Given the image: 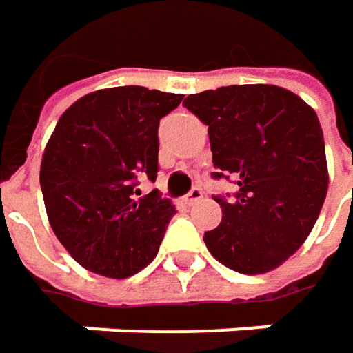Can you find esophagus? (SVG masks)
Instances as JSON below:
<instances>
[{
  "label": "esophagus",
  "mask_w": 353,
  "mask_h": 353,
  "mask_svg": "<svg viewBox=\"0 0 353 353\" xmlns=\"http://www.w3.org/2000/svg\"><path fill=\"white\" fill-rule=\"evenodd\" d=\"M203 199V189L201 187H192V189L187 192V196H185V203L187 205H194V203H199Z\"/></svg>",
  "instance_id": "obj_1"
}]
</instances>
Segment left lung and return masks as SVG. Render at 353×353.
<instances>
[{"label": "left lung", "mask_w": 353, "mask_h": 353, "mask_svg": "<svg viewBox=\"0 0 353 353\" xmlns=\"http://www.w3.org/2000/svg\"><path fill=\"white\" fill-rule=\"evenodd\" d=\"M209 126L216 172L233 194H214L219 227L205 233L216 261L245 275L293 255L325 201V142L317 114L290 90L243 84L190 94L183 102Z\"/></svg>", "instance_id": "1"}]
</instances>
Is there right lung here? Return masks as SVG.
<instances>
[{
	"label": "right lung",
	"mask_w": 353,
	"mask_h": 353,
	"mask_svg": "<svg viewBox=\"0 0 353 353\" xmlns=\"http://www.w3.org/2000/svg\"><path fill=\"white\" fill-rule=\"evenodd\" d=\"M181 100L118 86L80 98L58 120L39 185L56 237L88 271L124 279L157 257L176 211L157 189L139 196L137 187L157 181L159 122Z\"/></svg>",
	"instance_id": "right-lung-1"
}]
</instances>
